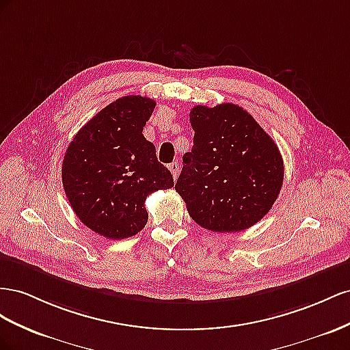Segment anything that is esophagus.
Here are the masks:
<instances>
[{"label":"esophagus","mask_w":350,"mask_h":350,"mask_svg":"<svg viewBox=\"0 0 350 350\" xmlns=\"http://www.w3.org/2000/svg\"><path fill=\"white\" fill-rule=\"evenodd\" d=\"M168 168H170V172H172V174H173V178L176 180V178L178 177V168H180V167H178L177 163H172V164L168 165Z\"/></svg>","instance_id":"esophagus-1"}]
</instances>
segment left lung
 Here are the masks:
<instances>
[{"label": "left lung", "instance_id": "1", "mask_svg": "<svg viewBox=\"0 0 350 350\" xmlns=\"http://www.w3.org/2000/svg\"><path fill=\"white\" fill-rule=\"evenodd\" d=\"M195 131L176 191L189 215L206 230L234 233L261 219L280 193V151L242 107L226 103L191 109Z\"/></svg>", "mask_w": 350, "mask_h": 350}]
</instances>
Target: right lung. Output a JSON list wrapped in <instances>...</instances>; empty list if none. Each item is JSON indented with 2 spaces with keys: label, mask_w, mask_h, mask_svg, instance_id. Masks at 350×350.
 I'll return each mask as SVG.
<instances>
[{
  "label": "right lung",
  "mask_w": 350,
  "mask_h": 350,
  "mask_svg": "<svg viewBox=\"0 0 350 350\" xmlns=\"http://www.w3.org/2000/svg\"><path fill=\"white\" fill-rule=\"evenodd\" d=\"M154 108L151 98H118L89 120L66 151L62 177L68 202L88 228L107 239L141 232L146 196L174 186L142 135Z\"/></svg>",
  "instance_id": "1"
}]
</instances>
